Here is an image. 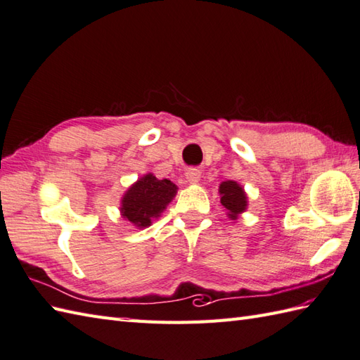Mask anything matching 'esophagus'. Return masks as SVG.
Returning a JSON list of instances; mask_svg holds the SVG:
<instances>
[{
  "mask_svg": "<svg viewBox=\"0 0 360 360\" xmlns=\"http://www.w3.org/2000/svg\"><path fill=\"white\" fill-rule=\"evenodd\" d=\"M186 179L190 184H198L200 179V170L199 169H188L186 172Z\"/></svg>",
  "mask_w": 360,
  "mask_h": 360,
  "instance_id": "obj_1",
  "label": "esophagus"
}]
</instances>
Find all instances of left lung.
I'll return each instance as SVG.
<instances>
[{"label":"left lung","mask_w":360,"mask_h":360,"mask_svg":"<svg viewBox=\"0 0 360 360\" xmlns=\"http://www.w3.org/2000/svg\"><path fill=\"white\" fill-rule=\"evenodd\" d=\"M221 204L229 210V216L231 219H236L238 214L245 210L247 196L244 190L235 181H225L219 187Z\"/></svg>","instance_id":"left-lung-1"}]
</instances>
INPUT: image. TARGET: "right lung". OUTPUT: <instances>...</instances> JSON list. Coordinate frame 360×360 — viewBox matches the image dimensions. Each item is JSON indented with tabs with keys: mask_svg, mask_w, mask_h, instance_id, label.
Returning a JSON list of instances; mask_svg holds the SVG:
<instances>
[{
	"mask_svg": "<svg viewBox=\"0 0 360 360\" xmlns=\"http://www.w3.org/2000/svg\"><path fill=\"white\" fill-rule=\"evenodd\" d=\"M176 195V186L169 179H158L146 174L127 190L122 198L121 212L136 227H147L158 218L167 204Z\"/></svg>",
	"mask_w": 360,
	"mask_h": 360,
	"instance_id": "obj_1",
	"label": "right lung"
}]
</instances>
